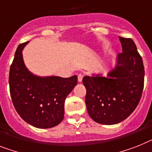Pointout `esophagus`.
Listing matches in <instances>:
<instances>
[{
	"mask_svg": "<svg viewBox=\"0 0 152 152\" xmlns=\"http://www.w3.org/2000/svg\"><path fill=\"white\" fill-rule=\"evenodd\" d=\"M84 75L82 74H79L78 76H77V80H78L79 82H81L82 81V79H83Z\"/></svg>",
	"mask_w": 152,
	"mask_h": 152,
	"instance_id": "obj_1",
	"label": "esophagus"
}]
</instances>
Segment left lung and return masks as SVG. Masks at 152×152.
Returning a JSON list of instances; mask_svg holds the SVG:
<instances>
[{
    "instance_id": "left-lung-1",
    "label": "left lung",
    "mask_w": 152,
    "mask_h": 152,
    "mask_svg": "<svg viewBox=\"0 0 152 152\" xmlns=\"http://www.w3.org/2000/svg\"><path fill=\"white\" fill-rule=\"evenodd\" d=\"M123 53L116 66L104 77L101 74L85 76V104L88 113L98 124L113 125L126 119L138 105L145 78L141 56L131 39L119 37Z\"/></svg>"
}]
</instances>
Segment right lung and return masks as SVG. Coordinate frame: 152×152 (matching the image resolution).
Segmentation results:
<instances>
[{"instance_id":"obj_1","label":"right lung","mask_w":152,"mask_h":152,"mask_svg":"<svg viewBox=\"0 0 152 152\" xmlns=\"http://www.w3.org/2000/svg\"><path fill=\"white\" fill-rule=\"evenodd\" d=\"M28 42L18 46L10 67L11 100L26 123L37 128H51L64 119L65 99L77 84V77L33 75L26 67L22 56V50Z\"/></svg>"}]
</instances>
